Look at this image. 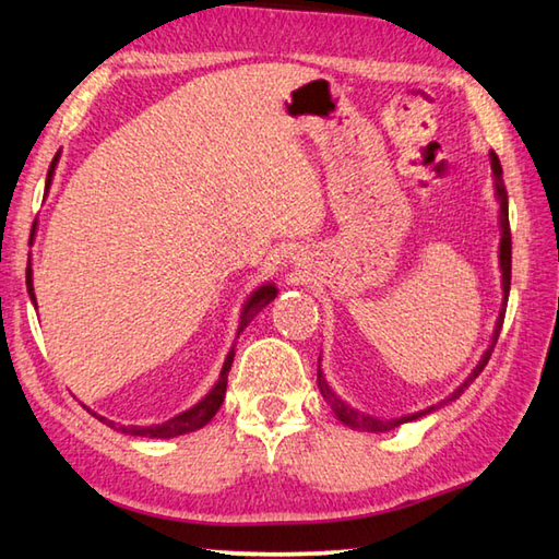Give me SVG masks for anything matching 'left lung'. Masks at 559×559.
<instances>
[{
    "label": "left lung",
    "mask_w": 559,
    "mask_h": 559,
    "mask_svg": "<svg viewBox=\"0 0 559 559\" xmlns=\"http://www.w3.org/2000/svg\"><path fill=\"white\" fill-rule=\"evenodd\" d=\"M490 167H493V177H496V194H498V202H500V231H503V239H500V271H503V308H500L498 313V320H496V330H493V340H490L488 349L484 353V357H480V362L476 365V370H473L466 382H463L459 390H453L451 396H447V400L433 404V406H427V409L416 412V414H409V416H400V419H377V416H370V414H362L353 409V406L345 404L340 396L330 390L323 372H320V359H318V386H320V394H323V400L328 402L330 409L335 412V416L340 421H345L347 427H355V429H362V431H390V429H396L400 424H406V421H414L419 419V416H427L431 412H437L441 404H449L453 400H459V396L463 394V390L476 380V377L484 372V367L488 365L490 359V353H493V347L498 343V335H500V328H503V318H506V308H508V293H510V222H508V192H506V185H503V167H500V159L496 153H490Z\"/></svg>",
    "instance_id": "1"
}]
</instances>
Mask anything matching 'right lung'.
Listing matches in <instances>:
<instances>
[{
    "label": "right lung",
    "mask_w": 559,
    "mask_h": 559,
    "mask_svg": "<svg viewBox=\"0 0 559 559\" xmlns=\"http://www.w3.org/2000/svg\"><path fill=\"white\" fill-rule=\"evenodd\" d=\"M56 163H59V153H56L53 163L49 167V175H46V189H49L51 185V177H53V169H56ZM26 288H29V296H32V302L36 306V298H34V286H32V269H26ZM276 286H261L253 296L246 300L243 306V313H241V323H239V333L241 330L251 323L253 318H257L263 308L269 306V302L276 298ZM239 333H236V337H239ZM231 362H234V349L229 355H226L224 359V367H222V374L219 380H216V384L212 386V392L204 396L202 402H197L192 409H187L182 414L173 416V419H167L165 424H153V427H122V424H116V421H108L103 419V416H98L100 421H106L108 427L118 429L122 433H130V437H145V439H173V437H182V433H189V431H197L206 427V424L212 421V416L219 412V406L224 402V394H226V377H229V370H231ZM91 412V409H88ZM93 414V412H91ZM96 416V414H93Z\"/></svg>",
    "instance_id": "right-lung-1"
}]
</instances>
